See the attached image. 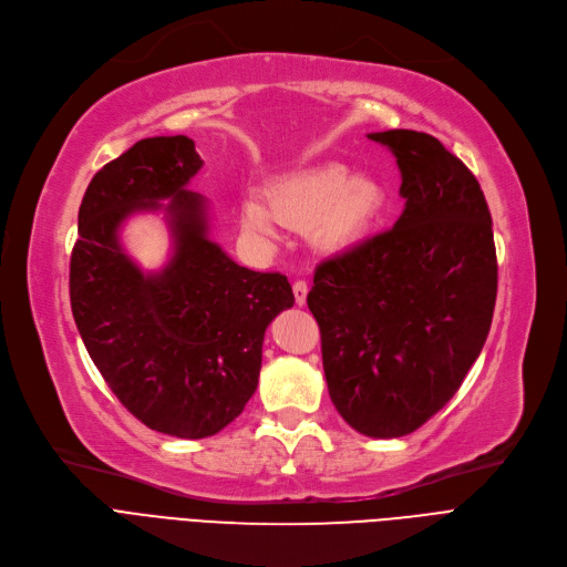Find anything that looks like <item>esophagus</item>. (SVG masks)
<instances>
[{
	"label": "esophagus",
	"instance_id": "34e87169",
	"mask_svg": "<svg viewBox=\"0 0 567 567\" xmlns=\"http://www.w3.org/2000/svg\"><path fill=\"white\" fill-rule=\"evenodd\" d=\"M293 301H297V306H306V299H308V282L306 280H297L293 282Z\"/></svg>",
	"mask_w": 567,
	"mask_h": 567
}]
</instances>
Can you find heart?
Returning a JSON list of instances; mask_svg holds the SVG:
<instances>
[{"mask_svg": "<svg viewBox=\"0 0 567 567\" xmlns=\"http://www.w3.org/2000/svg\"><path fill=\"white\" fill-rule=\"evenodd\" d=\"M384 206V192L368 176H348L340 164L315 166L266 189V202L248 196L240 227L259 240L276 236L278 223L308 229L319 248L344 250L361 240Z\"/></svg>", "mask_w": 567, "mask_h": 567, "instance_id": "obj_1", "label": "heart"}]
</instances>
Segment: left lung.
Instances as JSON below:
<instances>
[{
	"instance_id": "8db88e82",
	"label": "left lung",
	"mask_w": 567,
	"mask_h": 567,
	"mask_svg": "<svg viewBox=\"0 0 567 567\" xmlns=\"http://www.w3.org/2000/svg\"><path fill=\"white\" fill-rule=\"evenodd\" d=\"M401 168L389 231L317 266L308 308L329 396L368 437H401L447 405L494 317L498 264L477 178L435 136L368 134Z\"/></svg>"
}]
</instances>
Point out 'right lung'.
<instances>
[{"instance_id": "add662e5", "label": "right lung", "mask_w": 567, "mask_h": 567, "mask_svg": "<svg viewBox=\"0 0 567 567\" xmlns=\"http://www.w3.org/2000/svg\"><path fill=\"white\" fill-rule=\"evenodd\" d=\"M202 166L192 138L155 136L96 171L69 266L73 319L117 401L147 429L187 440L215 435L243 412L259 382L266 327L293 306L282 274L238 266L208 238V206L185 189ZM159 207L175 255L143 275L118 227Z\"/></svg>"}]
</instances>
